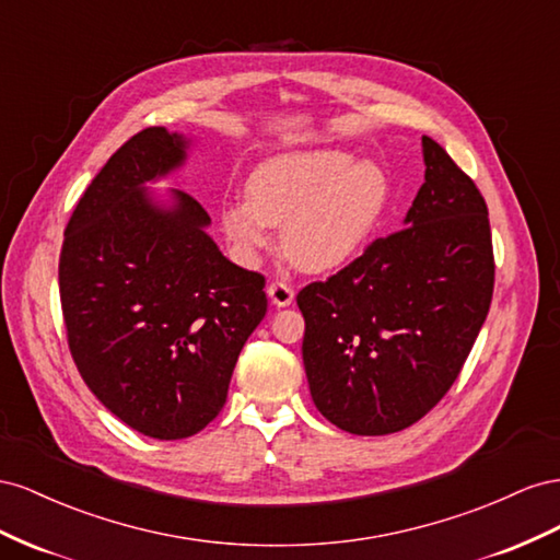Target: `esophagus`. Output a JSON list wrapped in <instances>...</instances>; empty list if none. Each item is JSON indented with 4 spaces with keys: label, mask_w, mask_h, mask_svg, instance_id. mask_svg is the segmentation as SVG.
Segmentation results:
<instances>
[{
    "label": "esophagus",
    "mask_w": 560,
    "mask_h": 560,
    "mask_svg": "<svg viewBox=\"0 0 560 560\" xmlns=\"http://www.w3.org/2000/svg\"><path fill=\"white\" fill-rule=\"evenodd\" d=\"M267 295H269L271 305H275V307H289L291 302H293V298H295L291 285L283 283V281H271L267 285Z\"/></svg>",
    "instance_id": "34e87169"
}]
</instances>
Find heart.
Listing matches in <instances>:
<instances>
[{
	"mask_svg": "<svg viewBox=\"0 0 560 560\" xmlns=\"http://www.w3.org/2000/svg\"><path fill=\"white\" fill-rule=\"evenodd\" d=\"M246 201L220 211V225L244 260L281 228V250L305 271L349 262L375 230L387 203V178L373 162L340 150H291L267 156L244 185Z\"/></svg>",
	"mask_w": 560,
	"mask_h": 560,
	"instance_id": "1",
	"label": "heart"
}]
</instances>
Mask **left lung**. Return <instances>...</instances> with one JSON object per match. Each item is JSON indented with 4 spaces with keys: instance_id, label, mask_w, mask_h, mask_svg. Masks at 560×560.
Wrapping results in <instances>:
<instances>
[{
    "instance_id": "8db88e82",
    "label": "left lung",
    "mask_w": 560,
    "mask_h": 560,
    "mask_svg": "<svg viewBox=\"0 0 560 560\" xmlns=\"http://www.w3.org/2000/svg\"><path fill=\"white\" fill-rule=\"evenodd\" d=\"M424 183L398 230L298 293L312 401L357 436L394 434L453 387L494 283L488 206L422 136Z\"/></svg>"
}]
</instances>
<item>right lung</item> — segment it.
Listing matches in <instances>:
<instances>
[{
  "mask_svg": "<svg viewBox=\"0 0 560 560\" xmlns=\"http://www.w3.org/2000/svg\"><path fill=\"white\" fill-rule=\"evenodd\" d=\"M191 138L164 126L107 159L66 228L58 283L72 359L86 387L150 439L197 434L228 401L265 279L236 267L180 189L152 183L185 166Z\"/></svg>",
  "mask_w": 560,
  "mask_h": 560,
  "instance_id": "add662e5",
  "label": "right lung"
}]
</instances>
